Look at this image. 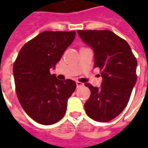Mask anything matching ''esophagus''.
Segmentation results:
<instances>
[{
	"mask_svg": "<svg viewBox=\"0 0 148 148\" xmlns=\"http://www.w3.org/2000/svg\"><path fill=\"white\" fill-rule=\"evenodd\" d=\"M84 86V84L82 82H77V88H79V87H82Z\"/></svg>",
	"mask_w": 148,
	"mask_h": 148,
	"instance_id": "esophagus-1",
	"label": "esophagus"
}]
</instances>
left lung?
Returning <instances> with one entry per match:
<instances>
[{
	"label": "left lung",
	"mask_w": 148,
	"mask_h": 148,
	"mask_svg": "<svg viewBox=\"0 0 148 148\" xmlns=\"http://www.w3.org/2000/svg\"><path fill=\"white\" fill-rule=\"evenodd\" d=\"M78 35L94 51L95 67L101 71L100 87L86 83L90 96L86 113L98 122H108L122 112L137 82V60L128 43L110 30H78Z\"/></svg>",
	"instance_id": "left-lung-1"
}]
</instances>
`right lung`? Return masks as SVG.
<instances>
[{
  "mask_svg": "<svg viewBox=\"0 0 148 148\" xmlns=\"http://www.w3.org/2000/svg\"><path fill=\"white\" fill-rule=\"evenodd\" d=\"M76 36L75 31H44L20 49L13 66L15 90L20 105L35 122L51 125L64 116L67 99L77 84L50 74Z\"/></svg>",
  "mask_w": 148,
  "mask_h": 148,
  "instance_id": "1",
  "label": "right lung"
}]
</instances>
